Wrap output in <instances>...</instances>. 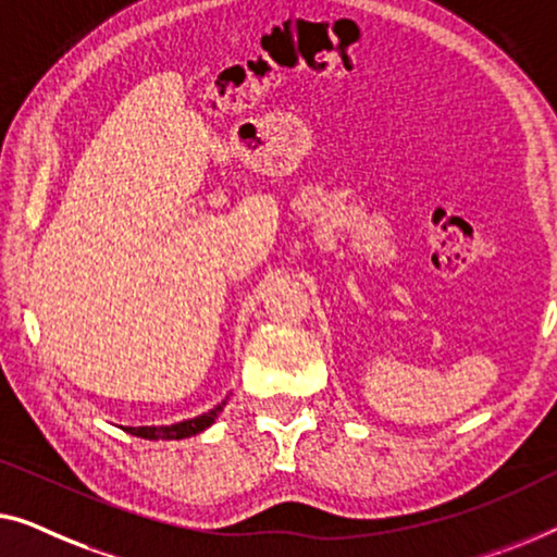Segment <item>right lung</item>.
Masks as SVG:
<instances>
[{
    "instance_id": "add662e5",
    "label": "right lung",
    "mask_w": 557,
    "mask_h": 557,
    "mask_svg": "<svg viewBox=\"0 0 557 557\" xmlns=\"http://www.w3.org/2000/svg\"><path fill=\"white\" fill-rule=\"evenodd\" d=\"M222 401L214 409L201 413V417H194V419H186V421H178V424H171V426H125V432L133 434V436H140V438H153V442H159V438H186V436H194L203 432V429H209L214 424V419L219 417V411L224 409Z\"/></svg>"
}]
</instances>
